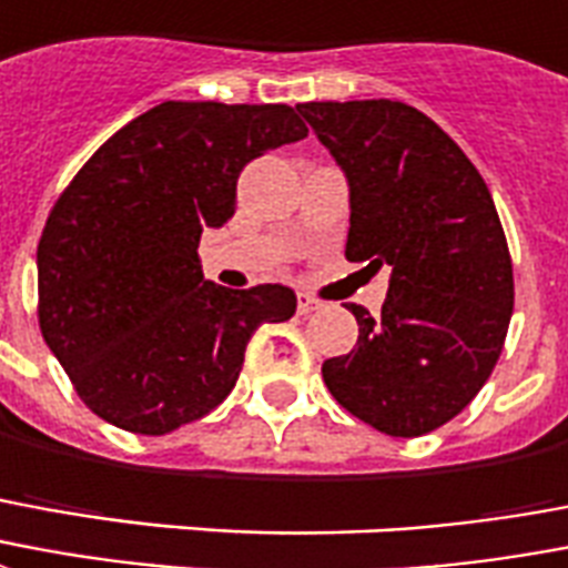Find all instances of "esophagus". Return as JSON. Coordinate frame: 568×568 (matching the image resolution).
I'll use <instances>...</instances> for the list:
<instances>
[{"instance_id": "esophagus-1", "label": "esophagus", "mask_w": 568, "mask_h": 568, "mask_svg": "<svg viewBox=\"0 0 568 568\" xmlns=\"http://www.w3.org/2000/svg\"><path fill=\"white\" fill-rule=\"evenodd\" d=\"M318 301L313 295H297V313H301V316H310V313H316L318 310Z\"/></svg>"}]
</instances>
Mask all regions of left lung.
Wrapping results in <instances>:
<instances>
[{
	"label": "left lung",
	"instance_id": "1",
	"mask_svg": "<svg viewBox=\"0 0 568 568\" xmlns=\"http://www.w3.org/2000/svg\"><path fill=\"white\" fill-rule=\"evenodd\" d=\"M348 180V262L390 267L379 316L348 304L358 343L322 364L327 390L388 436L469 406L506 343L515 280L485 180L439 125L390 99L297 104Z\"/></svg>",
	"mask_w": 568,
	"mask_h": 568
}]
</instances>
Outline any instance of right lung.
Listing matches in <instances>:
<instances>
[{
	"mask_svg": "<svg viewBox=\"0 0 568 568\" xmlns=\"http://www.w3.org/2000/svg\"><path fill=\"white\" fill-rule=\"evenodd\" d=\"M306 138L288 104L162 102L78 171L38 241V325L92 413L162 436L216 409L285 285L204 280L201 231L234 216L246 162Z\"/></svg>",
	"mask_w": 568,
	"mask_h": 568,
	"instance_id": "1",
	"label": "right lung"
}]
</instances>
